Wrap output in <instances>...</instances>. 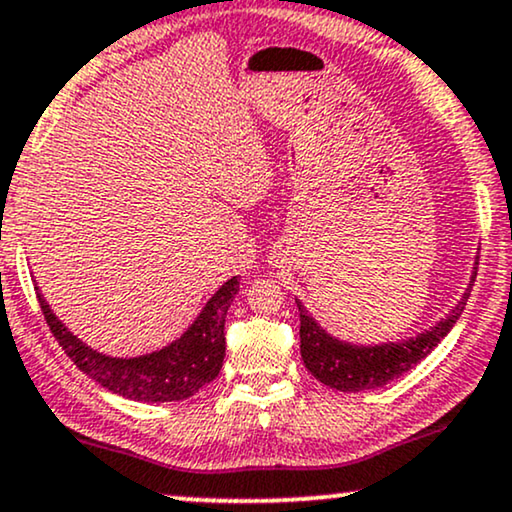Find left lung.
I'll list each match as a JSON object with an SVG mask.
<instances>
[{"mask_svg": "<svg viewBox=\"0 0 512 512\" xmlns=\"http://www.w3.org/2000/svg\"><path fill=\"white\" fill-rule=\"evenodd\" d=\"M475 276L477 262L461 302L442 321H437L428 331L413 335V338L380 342V345H354V342L333 338L314 321L307 307L300 300H295L297 309H300V354L304 366L316 380L340 392H364L392 383L428 357L432 349L446 338V333L454 328L458 316L463 314L465 302H468Z\"/></svg>", "mask_w": 512, "mask_h": 512, "instance_id": "1", "label": "left lung"}]
</instances>
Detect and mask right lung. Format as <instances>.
Wrapping results in <instances>:
<instances>
[{"label": "right lung", "instance_id": "add662e5", "mask_svg": "<svg viewBox=\"0 0 512 512\" xmlns=\"http://www.w3.org/2000/svg\"><path fill=\"white\" fill-rule=\"evenodd\" d=\"M35 290L51 333L82 373H87L113 394L134 401H181L189 399L219 375L226 352V312L238 293V276L229 278L210 297L184 335H179L163 349L129 359L108 357L84 345L77 335L68 331L66 323L51 312L40 288L35 286Z\"/></svg>", "mask_w": 512, "mask_h": 512}]
</instances>
